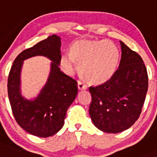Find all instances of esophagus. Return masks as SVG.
Returning <instances> with one entry per match:
<instances>
[{"instance_id": "34e87169", "label": "esophagus", "mask_w": 157, "mask_h": 157, "mask_svg": "<svg viewBox=\"0 0 157 157\" xmlns=\"http://www.w3.org/2000/svg\"><path fill=\"white\" fill-rule=\"evenodd\" d=\"M88 86L87 85L82 82V81H78V89L80 90H87Z\"/></svg>"}]
</instances>
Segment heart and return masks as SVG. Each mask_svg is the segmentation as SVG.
<instances>
[{
	"label": "heart",
	"mask_w": 157,
	"mask_h": 157,
	"mask_svg": "<svg viewBox=\"0 0 157 157\" xmlns=\"http://www.w3.org/2000/svg\"><path fill=\"white\" fill-rule=\"evenodd\" d=\"M120 50L117 45L108 40L76 41L71 52L62 56L61 66L67 74H73L80 63V71L88 81L95 84L106 82L117 71L120 61Z\"/></svg>",
	"instance_id": "b5f03b06"
}]
</instances>
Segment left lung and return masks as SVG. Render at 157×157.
I'll list each match as a JSON object with an SVG mask.
<instances>
[{
  "label": "left lung",
  "instance_id": "left-lung-1",
  "mask_svg": "<svg viewBox=\"0 0 157 157\" xmlns=\"http://www.w3.org/2000/svg\"><path fill=\"white\" fill-rule=\"evenodd\" d=\"M119 67L112 78L90 86V116L93 124L106 133L117 134L129 129L139 119L148 87L146 67L139 54L124 42Z\"/></svg>",
  "mask_w": 157,
  "mask_h": 157
}]
</instances>
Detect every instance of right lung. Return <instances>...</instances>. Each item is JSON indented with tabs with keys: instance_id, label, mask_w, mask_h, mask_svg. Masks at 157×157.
Returning <instances> with one entry per match:
<instances>
[{
	"instance_id": "1",
	"label": "right lung",
	"mask_w": 157,
	"mask_h": 157,
	"mask_svg": "<svg viewBox=\"0 0 157 157\" xmlns=\"http://www.w3.org/2000/svg\"><path fill=\"white\" fill-rule=\"evenodd\" d=\"M44 56L52 61L48 81L34 99L21 93V71L23 61ZM61 38L52 35L33 47L23 50L14 59L8 77V96L16 121L34 136L47 138L63 126L66 112L76 97L77 82L61 71Z\"/></svg>"
}]
</instances>
